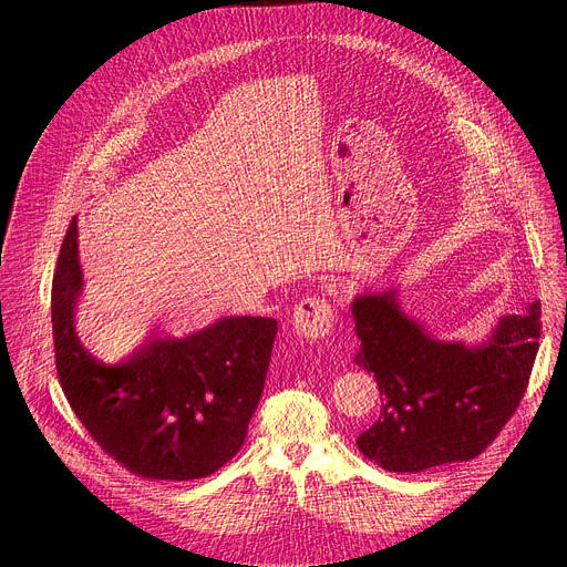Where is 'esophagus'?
I'll return each instance as SVG.
<instances>
[{"label":"esophagus","mask_w":567,"mask_h":567,"mask_svg":"<svg viewBox=\"0 0 567 567\" xmlns=\"http://www.w3.org/2000/svg\"><path fill=\"white\" fill-rule=\"evenodd\" d=\"M337 326V313L328 298L307 296L293 309V328L309 341H326Z\"/></svg>","instance_id":"1"}]
</instances>
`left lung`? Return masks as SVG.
I'll return each instance as SVG.
<instances>
[{"mask_svg":"<svg viewBox=\"0 0 567 567\" xmlns=\"http://www.w3.org/2000/svg\"><path fill=\"white\" fill-rule=\"evenodd\" d=\"M352 316L354 363L381 392V415L357 446L381 468L420 473L473 460L516 413L538 352L540 302L501 318L480 348L431 339L401 313L394 291L354 298Z\"/></svg>","mask_w":567,"mask_h":567,"instance_id":"8db88e82","label":"left lung"}]
</instances>
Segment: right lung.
<instances>
[{
    "label": "right lung",
    "instance_id": "obj_1",
    "mask_svg": "<svg viewBox=\"0 0 567 567\" xmlns=\"http://www.w3.org/2000/svg\"><path fill=\"white\" fill-rule=\"evenodd\" d=\"M80 287L71 219L51 289L55 370L94 442L147 480H197L233 460L262 396L278 322L230 316L186 339H156L132 359L105 365L73 328Z\"/></svg>",
    "mask_w": 567,
    "mask_h": 567
}]
</instances>
